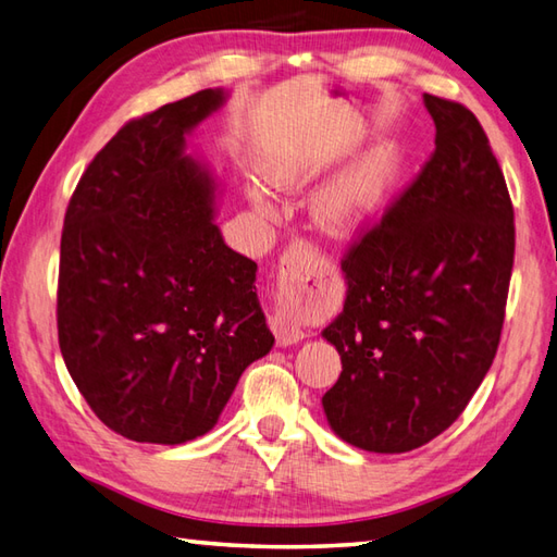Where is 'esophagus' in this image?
I'll list each match as a JSON object with an SVG mask.
<instances>
[{"label":"esophagus","instance_id":"obj_1","mask_svg":"<svg viewBox=\"0 0 557 557\" xmlns=\"http://www.w3.org/2000/svg\"><path fill=\"white\" fill-rule=\"evenodd\" d=\"M317 259V249L308 243H298L293 245L286 255L281 259V283L283 281H293L295 276L305 274V271L312 269ZM271 332L276 334V342L281 346H293L305 338V329L300 324V317L295 312L288 302H283L276 312L269 317Z\"/></svg>","mask_w":557,"mask_h":557}]
</instances>
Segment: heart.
Returning a JSON list of instances; mask_svg holds the SVG:
<instances>
[{
	"label": "heart",
	"mask_w": 557,
	"mask_h": 557,
	"mask_svg": "<svg viewBox=\"0 0 557 557\" xmlns=\"http://www.w3.org/2000/svg\"><path fill=\"white\" fill-rule=\"evenodd\" d=\"M394 170V153L387 149L362 156L356 165H350L346 173L320 189V195L314 199V211L320 215V221L329 228H346V225L366 219L387 195ZM267 180L278 189H290L302 183V170L283 165L271 168ZM247 197L257 213H269V199L262 189L252 185L247 189Z\"/></svg>",
	"instance_id": "heart-1"
}]
</instances>
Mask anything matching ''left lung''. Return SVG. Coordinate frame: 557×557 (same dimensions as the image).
I'll return each mask as SVG.
<instances>
[{"label":"left lung","instance_id":"obj_1","mask_svg":"<svg viewBox=\"0 0 557 557\" xmlns=\"http://www.w3.org/2000/svg\"><path fill=\"white\" fill-rule=\"evenodd\" d=\"M423 103L435 153L342 262L344 310L322 332L342 356L326 421L377 454L421 447L461 416L500 344L515 262L512 201L481 122Z\"/></svg>","mask_w":557,"mask_h":557}]
</instances>
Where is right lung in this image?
Listing matches in <instances>:
<instances>
[{
	"instance_id": "obj_1",
	"label": "right lung",
	"mask_w": 557,
	"mask_h": 557,
	"mask_svg": "<svg viewBox=\"0 0 557 557\" xmlns=\"http://www.w3.org/2000/svg\"><path fill=\"white\" fill-rule=\"evenodd\" d=\"M225 100L207 88L124 124L66 207L64 366L100 421L134 442L207 435L245 368L274 346L257 264L225 245L219 183L187 153V136Z\"/></svg>"
}]
</instances>
